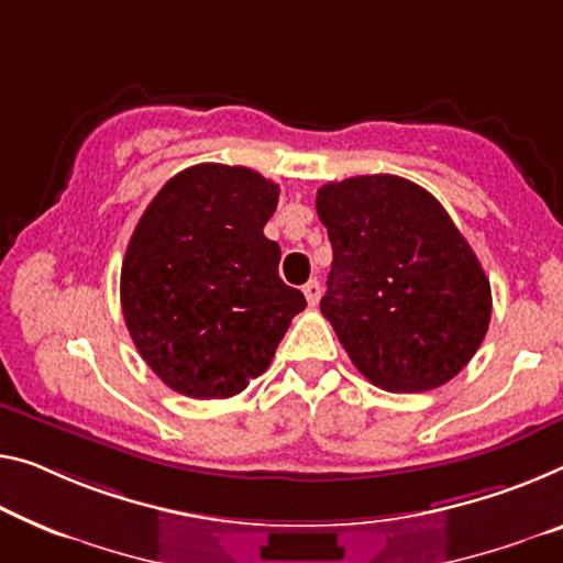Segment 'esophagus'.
I'll return each mask as SVG.
<instances>
[{"mask_svg": "<svg viewBox=\"0 0 563 563\" xmlns=\"http://www.w3.org/2000/svg\"><path fill=\"white\" fill-rule=\"evenodd\" d=\"M305 297L309 301V307H317L319 305V297H322V284H319L317 279H309L305 284Z\"/></svg>", "mask_w": 563, "mask_h": 563, "instance_id": "obj_1", "label": "esophagus"}]
</instances>
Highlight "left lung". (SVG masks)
Segmentation results:
<instances>
[{"mask_svg": "<svg viewBox=\"0 0 563 563\" xmlns=\"http://www.w3.org/2000/svg\"><path fill=\"white\" fill-rule=\"evenodd\" d=\"M317 213L332 244L319 301L362 375L426 393L468 365L490 322V284L440 201L377 173L327 184Z\"/></svg>", "mask_w": 563, "mask_h": 563, "instance_id": "1", "label": "left lung"}]
</instances>
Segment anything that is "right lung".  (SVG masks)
<instances>
[{
    "label": "right lung",
    "mask_w": 563,
    "mask_h": 563,
    "mask_svg": "<svg viewBox=\"0 0 563 563\" xmlns=\"http://www.w3.org/2000/svg\"><path fill=\"white\" fill-rule=\"evenodd\" d=\"M279 186L262 173L198 163L148 203L128 244L120 305L141 357L196 400L233 397L269 367L305 294L279 276L264 236Z\"/></svg>",
    "instance_id": "1"
}]
</instances>
